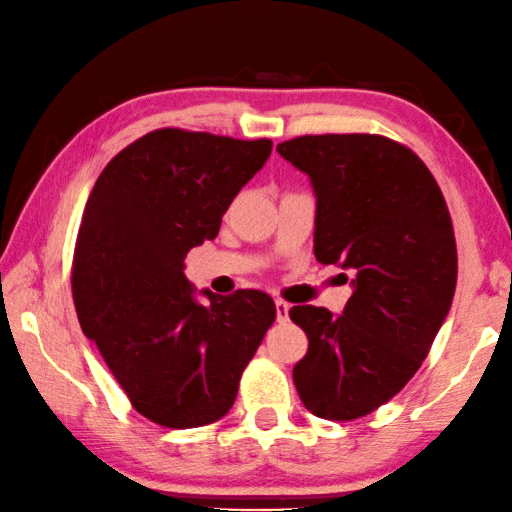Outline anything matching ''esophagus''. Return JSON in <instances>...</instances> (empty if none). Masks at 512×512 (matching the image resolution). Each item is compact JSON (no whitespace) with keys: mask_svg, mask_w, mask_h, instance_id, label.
Returning <instances> with one entry per match:
<instances>
[{"mask_svg":"<svg viewBox=\"0 0 512 512\" xmlns=\"http://www.w3.org/2000/svg\"><path fill=\"white\" fill-rule=\"evenodd\" d=\"M274 308H276V322H286V320H288V313H290V304H288V301L276 299V301H274Z\"/></svg>","mask_w":512,"mask_h":512,"instance_id":"esophagus-1","label":"esophagus"}]
</instances>
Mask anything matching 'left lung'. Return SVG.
<instances>
[{
    "mask_svg": "<svg viewBox=\"0 0 512 512\" xmlns=\"http://www.w3.org/2000/svg\"><path fill=\"white\" fill-rule=\"evenodd\" d=\"M276 152L311 177L315 258L354 274L342 315L290 308L308 335L292 379L313 415L358 420L413 379L449 313L458 254L447 201L420 156L376 133L299 136Z\"/></svg>",
    "mask_w": 512,
    "mask_h": 512,
    "instance_id": "left-lung-1",
    "label": "left lung"
}]
</instances>
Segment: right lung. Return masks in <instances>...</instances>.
<instances>
[{
  "mask_svg": "<svg viewBox=\"0 0 512 512\" xmlns=\"http://www.w3.org/2000/svg\"><path fill=\"white\" fill-rule=\"evenodd\" d=\"M270 152L267 138L156 129L111 158L88 197L72 261L79 324L131 406L167 429L229 413L276 320L261 290H206L201 306L183 274Z\"/></svg>",
  "mask_w": 512,
  "mask_h": 512,
  "instance_id": "1",
  "label": "right lung"
}]
</instances>
